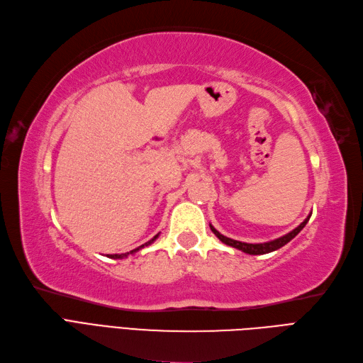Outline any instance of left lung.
Wrapping results in <instances>:
<instances>
[{"instance_id": "left-lung-1", "label": "left lung", "mask_w": 363, "mask_h": 363, "mask_svg": "<svg viewBox=\"0 0 363 363\" xmlns=\"http://www.w3.org/2000/svg\"><path fill=\"white\" fill-rule=\"evenodd\" d=\"M309 218H311V215H309L301 225H298L297 228H294V230L290 231L289 234H285V235L279 237V239H274V240L266 242V243H245V242H239V240H233V239H230V237L222 235L215 227H211V225H210V228H211V231L215 233V235L218 237V239H219L222 243L228 245V246H233V247H235V249H239V251H242V252H245V254H249V255H262V254H269V252L277 251V249L282 247L284 245H286L290 240H293L294 237L303 230V227L308 223Z\"/></svg>"}]
</instances>
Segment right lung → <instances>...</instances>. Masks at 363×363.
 Here are the masks:
<instances>
[{
	"mask_svg": "<svg viewBox=\"0 0 363 363\" xmlns=\"http://www.w3.org/2000/svg\"><path fill=\"white\" fill-rule=\"evenodd\" d=\"M157 237H159V234H156L155 237H153V239L152 240H148L147 243H144V245H141V246H138V247H136V249H133V251H130V252H126V254H114V255H108L109 258H114V259H117V258H124V257H128L129 254H133V252H138L140 251V249H143L144 246H148V245H152L156 239H157Z\"/></svg>",
	"mask_w": 363,
	"mask_h": 363,
	"instance_id": "1",
	"label": "right lung"
}]
</instances>
